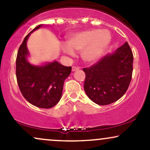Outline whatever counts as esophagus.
Here are the masks:
<instances>
[{
	"instance_id": "esophagus-1",
	"label": "esophagus",
	"mask_w": 150,
	"mask_h": 150,
	"mask_svg": "<svg viewBox=\"0 0 150 150\" xmlns=\"http://www.w3.org/2000/svg\"><path fill=\"white\" fill-rule=\"evenodd\" d=\"M80 69V67H78V66H73V68H72V71H76V70Z\"/></svg>"
}]
</instances>
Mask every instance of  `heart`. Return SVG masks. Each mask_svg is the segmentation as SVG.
<instances>
[{"label": "heart", "instance_id": "heart-1", "mask_svg": "<svg viewBox=\"0 0 150 150\" xmlns=\"http://www.w3.org/2000/svg\"><path fill=\"white\" fill-rule=\"evenodd\" d=\"M111 42V34L108 30L89 29L73 34L68 40V45H64L63 51L73 56V50L81 52V57L86 63L98 60Z\"/></svg>", "mask_w": 150, "mask_h": 150}]
</instances>
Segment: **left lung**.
Masks as SVG:
<instances>
[{"label": "left lung", "mask_w": 150, "mask_h": 150, "mask_svg": "<svg viewBox=\"0 0 150 150\" xmlns=\"http://www.w3.org/2000/svg\"><path fill=\"white\" fill-rule=\"evenodd\" d=\"M133 55L127 42L89 68H83L84 89L87 96L100 105L112 103L124 96L131 82Z\"/></svg>", "instance_id": "obj_1"}]
</instances>
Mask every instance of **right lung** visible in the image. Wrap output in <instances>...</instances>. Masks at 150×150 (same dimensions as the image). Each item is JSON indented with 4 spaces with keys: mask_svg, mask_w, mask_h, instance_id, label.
<instances>
[{
    "mask_svg": "<svg viewBox=\"0 0 150 150\" xmlns=\"http://www.w3.org/2000/svg\"><path fill=\"white\" fill-rule=\"evenodd\" d=\"M42 25L36 26L25 37L16 59V76L23 96L30 104L40 108H51L61 98L64 81L71 73V67L59 62L33 66L27 60L29 55L26 42L30 33Z\"/></svg>",
    "mask_w": 150,
    "mask_h": 150,
    "instance_id": "right-lung-1",
    "label": "right lung"
}]
</instances>
